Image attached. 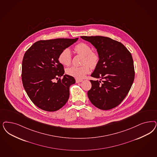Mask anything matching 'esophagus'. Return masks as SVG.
<instances>
[{
    "label": "esophagus",
    "mask_w": 157,
    "mask_h": 157,
    "mask_svg": "<svg viewBox=\"0 0 157 157\" xmlns=\"http://www.w3.org/2000/svg\"><path fill=\"white\" fill-rule=\"evenodd\" d=\"M81 81H82V80H81V79H76V82L77 83L80 82Z\"/></svg>",
    "instance_id": "1"
}]
</instances>
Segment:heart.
I'll return each instance as SVG.
<instances>
[{
	"mask_svg": "<svg viewBox=\"0 0 157 157\" xmlns=\"http://www.w3.org/2000/svg\"><path fill=\"white\" fill-rule=\"evenodd\" d=\"M75 52L83 56L81 66H72L66 70V73L69 76L75 77L77 79L83 78L90 71V66L95 68L98 65L100 57L99 54L95 51H92L91 47L84 43H80L76 44L74 47ZM58 61L64 66L70 65L71 61V51L66 48L62 51L58 57Z\"/></svg>",
	"mask_w": 157,
	"mask_h": 157,
	"instance_id": "obj_1",
	"label": "heart"
}]
</instances>
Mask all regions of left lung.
<instances>
[{"instance_id":"1","label":"left lung","mask_w":157,"mask_h":157,"mask_svg":"<svg viewBox=\"0 0 157 157\" xmlns=\"http://www.w3.org/2000/svg\"><path fill=\"white\" fill-rule=\"evenodd\" d=\"M81 37L96 48L100 57L91 76L101 80H90L92 86L88 91V98L99 109L107 110L114 108L125 99L134 81L131 54L121 43L107 37Z\"/></svg>"}]
</instances>
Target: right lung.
Here are the masks:
<instances>
[{
	"mask_svg": "<svg viewBox=\"0 0 157 157\" xmlns=\"http://www.w3.org/2000/svg\"><path fill=\"white\" fill-rule=\"evenodd\" d=\"M77 40L78 38L39 40L26 51L22 65L23 86L30 100L41 109L56 111L68 101L69 88L76 81L73 77L63 75V66L58 57L62 51Z\"/></svg>",
	"mask_w": 157,
	"mask_h": 157,
	"instance_id": "obj_1",
	"label": "right lung"
}]
</instances>
